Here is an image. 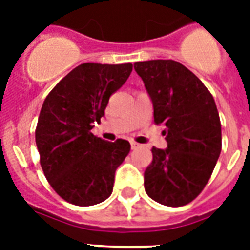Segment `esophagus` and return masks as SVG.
<instances>
[{
	"label": "esophagus",
	"mask_w": 250,
	"mask_h": 250,
	"mask_svg": "<svg viewBox=\"0 0 250 250\" xmlns=\"http://www.w3.org/2000/svg\"><path fill=\"white\" fill-rule=\"evenodd\" d=\"M141 145L140 144H137L136 141H131V148L132 149H137V148H140Z\"/></svg>",
	"instance_id": "esophagus-1"
}]
</instances>
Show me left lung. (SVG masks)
Here are the masks:
<instances>
[{
  "label": "left lung",
  "mask_w": 250,
  "mask_h": 250,
  "mask_svg": "<svg viewBox=\"0 0 250 250\" xmlns=\"http://www.w3.org/2000/svg\"><path fill=\"white\" fill-rule=\"evenodd\" d=\"M152 98L154 123L164 125L167 148L153 146L144 172L145 192L165 206L179 208L201 193L222 150L221 119L209 89L172 60L133 64Z\"/></svg>",
  "instance_id": "1"
}]
</instances>
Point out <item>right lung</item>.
Returning <instances> with one entry per match:
<instances>
[{
  "instance_id": "right-lung-1",
  "label": "right lung",
  "mask_w": 250,
  "mask_h": 250,
  "mask_svg": "<svg viewBox=\"0 0 250 250\" xmlns=\"http://www.w3.org/2000/svg\"><path fill=\"white\" fill-rule=\"evenodd\" d=\"M131 71L132 63L80 64L42 104L35 131L41 168L57 194L72 205H96L113 192L115 171L131 145L102 140L90 129Z\"/></svg>"
}]
</instances>
